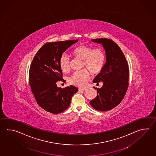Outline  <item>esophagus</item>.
I'll return each mask as SVG.
<instances>
[{"label":"esophagus","mask_w":156,"mask_h":156,"mask_svg":"<svg viewBox=\"0 0 156 156\" xmlns=\"http://www.w3.org/2000/svg\"><path fill=\"white\" fill-rule=\"evenodd\" d=\"M78 90H79V91H84V90H86V88H79L78 89Z\"/></svg>","instance_id":"esophagus-1"}]
</instances>
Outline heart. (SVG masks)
Returning a JSON list of instances; mask_svg holds the SVG:
<instances>
[{"instance_id":"heart-1","label":"heart","mask_w":156,"mask_h":156,"mask_svg":"<svg viewBox=\"0 0 156 156\" xmlns=\"http://www.w3.org/2000/svg\"><path fill=\"white\" fill-rule=\"evenodd\" d=\"M71 54L74 57L83 61V67L86 68L92 75L101 73L105 65L106 54L101 48L93 49L91 46L80 44L73 48ZM59 65L61 70L64 73L70 70V61L65 54L62 55L59 58ZM89 76L90 73L86 69L77 71L70 76L69 82L74 86L83 87L86 86Z\"/></svg>"}]
</instances>
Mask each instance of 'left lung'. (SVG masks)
Listing matches in <instances>:
<instances>
[{
    "label": "left lung",
    "mask_w": 156,
    "mask_h": 156,
    "mask_svg": "<svg viewBox=\"0 0 156 156\" xmlns=\"http://www.w3.org/2000/svg\"><path fill=\"white\" fill-rule=\"evenodd\" d=\"M94 43L101 44L105 50L106 62L101 72L95 76L93 83L102 82L101 88L97 91L95 98L90 105L97 111H107L118 105L124 98L128 87L129 67L121 48L111 39H92Z\"/></svg>",
    "instance_id": "left-lung-1"
}]
</instances>
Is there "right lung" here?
I'll use <instances>...</instances> for the list:
<instances>
[{"label":"right lung","instance_id":"1","mask_svg":"<svg viewBox=\"0 0 156 156\" xmlns=\"http://www.w3.org/2000/svg\"><path fill=\"white\" fill-rule=\"evenodd\" d=\"M78 40L47 43L39 49L32 61L29 73V84L38 105L45 111L58 114L68 108L72 97L78 89L71 86L58 87L63 80L59 58Z\"/></svg>","mask_w":156,"mask_h":156}]
</instances>
